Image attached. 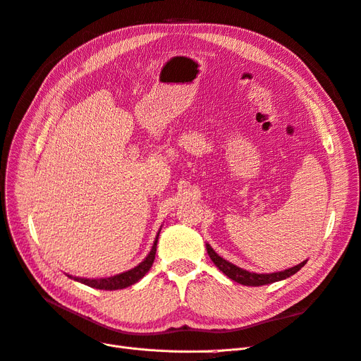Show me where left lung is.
Returning <instances> with one entry per match:
<instances>
[{"label": "left lung", "mask_w": 361, "mask_h": 361, "mask_svg": "<svg viewBox=\"0 0 361 361\" xmlns=\"http://www.w3.org/2000/svg\"><path fill=\"white\" fill-rule=\"evenodd\" d=\"M206 250H207V255H209L214 264L218 267V269L223 271L228 279H232L236 283H241V285H245V286H262V285H268V283H274V281H279L283 279H288V277L293 276L295 272H298L305 265V262H302V264L293 267V268H289V269H285L281 272H272V274H256V272L245 271L243 268L231 264V262H227L226 259L220 257L212 250V247L209 244H206Z\"/></svg>", "instance_id": "obj_1"}]
</instances>
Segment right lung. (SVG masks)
I'll return each instance as SVG.
<instances>
[{"instance_id": "obj_1", "label": "right lung", "mask_w": 361, "mask_h": 361, "mask_svg": "<svg viewBox=\"0 0 361 361\" xmlns=\"http://www.w3.org/2000/svg\"><path fill=\"white\" fill-rule=\"evenodd\" d=\"M158 236H159V232L157 235V239H155V243H154V247H152V250H150V253L135 268L129 269L126 272H122V274H117V276H113V277H106V279H81V277H73V280L80 281V283H84V285L90 286V288L102 289V290H116V289H123V288H128L130 285H134V283H137L141 277H145L146 272L150 269L152 264H154L155 253H157Z\"/></svg>"}]
</instances>
